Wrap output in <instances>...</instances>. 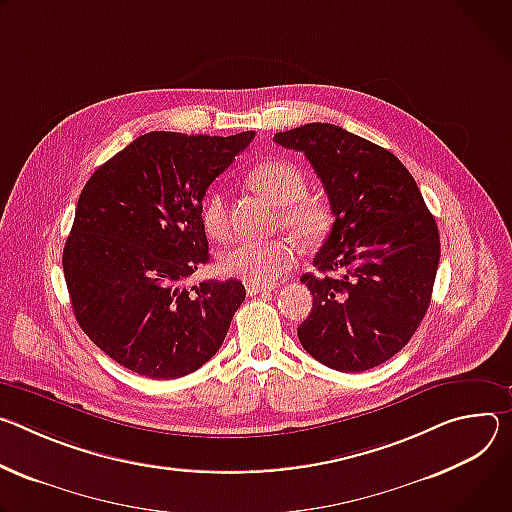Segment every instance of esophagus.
Returning a JSON list of instances; mask_svg holds the SVG:
<instances>
[{"instance_id": "esophagus-1", "label": "esophagus", "mask_w": 512, "mask_h": 512, "mask_svg": "<svg viewBox=\"0 0 512 512\" xmlns=\"http://www.w3.org/2000/svg\"><path fill=\"white\" fill-rule=\"evenodd\" d=\"M266 291H272V287L270 285H252V282H246V293L250 297H254L258 293H266Z\"/></svg>"}]
</instances>
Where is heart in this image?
<instances>
[{"mask_svg":"<svg viewBox=\"0 0 512 512\" xmlns=\"http://www.w3.org/2000/svg\"><path fill=\"white\" fill-rule=\"evenodd\" d=\"M250 183L270 203L282 207L280 223L301 244H319L331 225V213L325 203L307 195V179L301 170L287 160H268L252 168ZM205 232L221 240L230 230L225 195L213 189L201 211ZM297 260V250L287 240H240L225 248L219 256V270L252 285H270L285 274Z\"/></svg>","mask_w":512,"mask_h":512,"instance_id":"obj_1","label":"heart"}]
</instances>
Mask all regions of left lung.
<instances>
[{"label": "left lung", "mask_w": 512, "mask_h": 512, "mask_svg": "<svg viewBox=\"0 0 512 512\" xmlns=\"http://www.w3.org/2000/svg\"><path fill=\"white\" fill-rule=\"evenodd\" d=\"M274 142L307 156L335 217L313 260L321 274L301 276L313 309L299 342L333 370L376 368L409 344L429 309L437 223L405 164L366 138L315 122Z\"/></svg>", "instance_id": "obj_1"}]
</instances>
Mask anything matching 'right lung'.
<instances>
[{"label": "right lung", "instance_id": "right-lung-1", "mask_svg": "<svg viewBox=\"0 0 512 512\" xmlns=\"http://www.w3.org/2000/svg\"><path fill=\"white\" fill-rule=\"evenodd\" d=\"M252 138L150 132L83 187L63 252L65 280L77 323L120 366L170 380L221 348L244 285L183 282L209 260L205 191Z\"/></svg>", "mask_w": 512, "mask_h": 512}]
</instances>
